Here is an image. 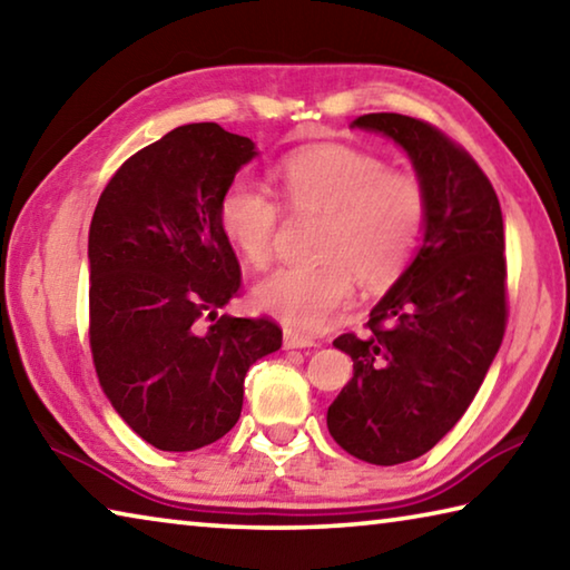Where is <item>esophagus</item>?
Returning a JSON list of instances; mask_svg holds the SVG:
<instances>
[{"instance_id": "esophagus-1", "label": "esophagus", "mask_w": 570, "mask_h": 570, "mask_svg": "<svg viewBox=\"0 0 570 570\" xmlns=\"http://www.w3.org/2000/svg\"><path fill=\"white\" fill-rule=\"evenodd\" d=\"M284 346L286 350H306V346H316L312 336H306L296 330H284Z\"/></svg>"}]
</instances>
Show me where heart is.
Returning <instances> with one entry per match:
<instances>
[{"instance_id":"heart-1","label":"heart","mask_w":570,"mask_h":570,"mask_svg":"<svg viewBox=\"0 0 570 570\" xmlns=\"http://www.w3.org/2000/svg\"><path fill=\"white\" fill-rule=\"evenodd\" d=\"M286 206L322 214L316 264L278 266L254 286L262 312L296 326L322 330L350 302L356 276L384 288L412 262L428 200L420 180L387 170L372 153L316 146L286 156L276 168ZM218 224L250 266L274 254L278 206L268 193L238 178L218 200Z\"/></svg>"}]
</instances>
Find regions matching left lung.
<instances>
[{
	"mask_svg": "<svg viewBox=\"0 0 570 570\" xmlns=\"http://www.w3.org/2000/svg\"><path fill=\"white\" fill-rule=\"evenodd\" d=\"M352 128L400 146L428 200L422 244L370 312L372 334H342L354 377L326 412L332 438L372 465L424 455L455 428L505 334V234L493 186L432 125L372 112Z\"/></svg>",
	"mask_w": 570,
	"mask_h": 570,
	"instance_id": "obj_1",
	"label": "left lung"
}]
</instances>
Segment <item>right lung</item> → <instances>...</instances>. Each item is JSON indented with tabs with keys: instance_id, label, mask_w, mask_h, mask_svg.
I'll use <instances>...</instances> for the list:
<instances>
[{
	"instance_id": "1",
	"label": "right lung",
	"mask_w": 570,
	"mask_h": 570,
	"mask_svg": "<svg viewBox=\"0 0 570 570\" xmlns=\"http://www.w3.org/2000/svg\"><path fill=\"white\" fill-rule=\"evenodd\" d=\"M256 156L254 140L216 122L180 125L125 160L95 208V372L122 422L158 450L224 438L248 366L282 346L274 322L218 314L240 286L218 200Z\"/></svg>"
}]
</instances>
